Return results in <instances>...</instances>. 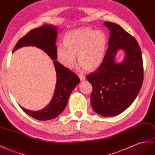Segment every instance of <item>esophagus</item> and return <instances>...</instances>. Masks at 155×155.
Segmentation results:
<instances>
[{
	"mask_svg": "<svg viewBox=\"0 0 155 155\" xmlns=\"http://www.w3.org/2000/svg\"><path fill=\"white\" fill-rule=\"evenodd\" d=\"M78 76L79 77V78H80V79H81V81H84V80L86 79V77H85L84 75H83V74H78Z\"/></svg>",
	"mask_w": 155,
	"mask_h": 155,
	"instance_id": "esophagus-1",
	"label": "esophagus"
}]
</instances>
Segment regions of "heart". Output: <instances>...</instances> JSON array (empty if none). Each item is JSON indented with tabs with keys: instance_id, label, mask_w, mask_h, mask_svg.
<instances>
[{
	"instance_id": "b5f03b06",
	"label": "heart",
	"mask_w": 155,
	"mask_h": 155,
	"mask_svg": "<svg viewBox=\"0 0 155 155\" xmlns=\"http://www.w3.org/2000/svg\"><path fill=\"white\" fill-rule=\"evenodd\" d=\"M63 44L57 47V58L62 66L72 68L78 61L88 71L98 68L102 63L106 46V38L100 30L81 28L68 32Z\"/></svg>"
}]
</instances>
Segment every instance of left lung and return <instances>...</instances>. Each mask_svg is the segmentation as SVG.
<instances>
[{
	"mask_svg": "<svg viewBox=\"0 0 155 155\" xmlns=\"http://www.w3.org/2000/svg\"><path fill=\"white\" fill-rule=\"evenodd\" d=\"M104 25L110 31L107 51L101 66L87 80L93 86V110L102 117H113L126 110L137 97L143 83V61L135 38L115 23ZM119 49L124 50L125 58L118 64L114 58Z\"/></svg>",
	"mask_w": 155,
	"mask_h": 155,
	"instance_id": "8db88e82",
	"label": "left lung"
}]
</instances>
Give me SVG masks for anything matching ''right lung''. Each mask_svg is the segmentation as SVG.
<instances>
[{"instance_id": "right-lung-1", "label": "right lung", "mask_w": 155, "mask_h": 155, "mask_svg": "<svg viewBox=\"0 0 155 155\" xmlns=\"http://www.w3.org/2000/svg\"><path fill=\"white\" fill-rule=\"evenodd\" d=\"M57 27L46 24L29 31L19 40L13 52L23 46H35L46 52L53 60L57 74V83L53 97L48 106L42 110L33 111L21 107L29 116L38 120H49L57 117L66 107L68 98L72 91L81 81L77 74L65 68L56 60L57 49L56 41Z\"/></svg>"}]
</instances>
